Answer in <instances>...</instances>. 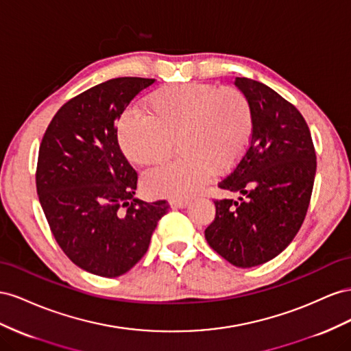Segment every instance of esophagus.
I'll return each instance as SVG.
<instances>
[{
	"mask_svg": "<svg viewBox=\"0 0 351 351\" xmlns=\"http://www.w3.org/2000/svg\"><path fill=\"white\" fill-rule=\"evenodd\" d=\"M188 204H189L188 199H172V202H170V207L172 208H184Z\"/></svg>",
	"mask_w": 351,
	"mask_h": 351,
	"instance_id": "obj_1",
	"label": "esophagus"
}]
</instances>
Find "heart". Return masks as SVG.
Returning <instances> with one entry per match:
<instances>
[{
	"label": "heart",
	"mask_w": 351,
	"mask_h": 351,
	"mask_svg": "<svg viewBox=\"0 0 351 351\" xmlns=\"http://www.w3.org/2000/svg\"><path fill=\"white\" fill-rule=\"evenodd\" d=\"M145 113L126 110L117 120V138L125 156L141 166L167 167L144 176L149 194L189 197L210 173H222L244 156L253 132L248 97L234 86L189 82L158 88L144 103Z\"/></svg>",
	"instance_id": "1"
}]
</instances>
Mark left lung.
Listing matches in <instances>:
<instances>
[{"mask_svg":"<svg viewBox=\"0 0 351 351\" xmlns=\"http://www.w3.org/2000/svg\"><path fill=\"white\" fill-rule=\"evenodd\" d=\"M235 85L252 104L253 132L244 156L219 188L244 197L215 199L216 216L204 235L229 263L253 267L284 252L302 228L316 153L295 106L253 79L235 77Z\"/></svg>","mask_w":351,"mask_h":351,"instance_id":"1","label":"left lung"}]
</instances>
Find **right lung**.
<instances>
[{
    "label": "right lung",
    "instance_id": "obj_1",
    "mask_svg": "<svg viewBox=\"0 0 351 351\" xmlns=\"http://www.w3.org/2000/svg\"><path fill=\"white\" fill-rule=\"evenodd\" d=\"M153 84L126 76L86 89L58 108L39 145V203L60 248L89 274H126L169 210L134 197L138 173L117 141L116 120Z\"/></svg>",
    "mask_w": 351,
    "mask_h": 351
}]
</instances>
